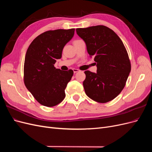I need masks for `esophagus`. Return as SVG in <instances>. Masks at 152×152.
<instances>
[{
	"label": "esophagus",
	"mask_w": 152,
	"mask_h": 152,
	"mask_svg": "<svg viewBox=\"0 0 152 152\" xmlns=\"http://www.w3.org/2000/svg\"><path fill=\"white\" fill-rule=\"evenodd\" d=\"M73 72H74V73H76L77 72H80V70H79V69H77V68H73Z\"/></svg>",
	"instance_id": "esophagus-1"
}]
</instances>
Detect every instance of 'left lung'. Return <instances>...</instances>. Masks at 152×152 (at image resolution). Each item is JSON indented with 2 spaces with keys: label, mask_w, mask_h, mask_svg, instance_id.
<instances>
[{
  "label": "left lung",
  "mask_w": 152,
  "mask_h": 152,
  "mask_svg": "<svg viewBox=\"0 0 152 152\" xmlns=\"http://www.w3.org/2000/svg\"><path fill=\"white\" fill-rule=\"evenodd\" d=\"M76 31L97 66V73L84 72L85 93L96 102H110L121 93L131 72L127 50L119 37L107 26L77 28Z\"/></svg>",
  "instance_id": "left-lung-1"
}]
</instances>
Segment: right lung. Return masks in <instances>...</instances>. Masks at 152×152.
Segmentation results:
<instances>
[{"mask_svg":"<svg viewBox=\"0 0 152 152\" xmlns=\"http://www.w3.org/2000/svg\"><path fill=\"white\" fill-rule=\"evenodd\" d=\"M74 28L49 30L32 41L24 63V83L42 105L54 107L65 98V89L73 71H62L54 65L61 58L63 49L74 35Z\"/></svg>","mask_w":152,"mask_h":152,"instance_id":"add662e5","label":"right lung"}]
</instances>
